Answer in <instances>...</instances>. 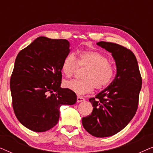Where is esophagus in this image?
Here are the masks:
<instances>
[{
	"instance_id": "esophagus-1",
	"label": "esophagus",
	"mask_w": 153,
	"mask_h": 153,
	"mask_svg": "<svg viewBox=\"0 0 153 153\" xmlns=\"http://www.w3.org/2000/svg\"><path fill=\"white\" fill-rule=\"evenodd\" d=\"M85 100V98L83 97H81V96H77V99L76 101L77 102H83Z\"/></svg>"
}]
</instances>
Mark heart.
Instances as JSON below:
<instances>
[{"mask_svg": "<svg viewBox=\"0 0 153 153\" xmlns=\"http://www.w3.org/2000/svg\"><path fill=\"white\" fill-rule=\"evenodd\" d=\"M78 66L85 68L82 80L65 81L64 86L79 95H84L93 91L94 88L102 90L114 80L116 68L109 59L97 51H81L76 60L72 54L66 56L62 60L61 71L65 76L70 78L76 73Z\"/></svg>", "mask_w": 153, "mask_h": 153, "instance_id": "heart-1", "label": "heart"}]
</instances>
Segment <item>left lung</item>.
<instances>
[{"label": "left lung", "instance_id": "left-lung-1", "mask_svg": "<svg viewBox=\"0 0 153 153\" xmlns=\"http://www.w3.org/2000/svg\"><path fill=\"white\" fill-rule=\"evenodd\" d=\"M97 45L112 53L117 68L111 83L95 97L90 98L93 111L82 118L85 130L94 137L102 138L119 132L134 116L142 79L137 60L130 49L107 42Z\"/></svg>", "mask_w": 153, "mask_h": 153}]
</instances>
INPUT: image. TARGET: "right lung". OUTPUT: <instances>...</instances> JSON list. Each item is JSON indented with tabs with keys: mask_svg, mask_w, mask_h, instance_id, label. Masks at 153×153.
Listing matches in <instances>:
<instances>
[{
	"mask_svg": "<svg viewBox=\"0 0 153 153\" xmlns=\"http://www.w3.org/2000/svg\"><path fill=\"white\" fill-rule=\"evenodd\" d=\"M70 51L67 39L39 37L16 56L10 84L12 106L19 121L30 130L51 129L60 106L76 103L74 92L60 87L62 62Z\"/></svg>",
	"mask_w": 153,
	"mask_h": 153,
	"instance_id": "add662e5",
	"label": "right lung"
}]
</instances>
